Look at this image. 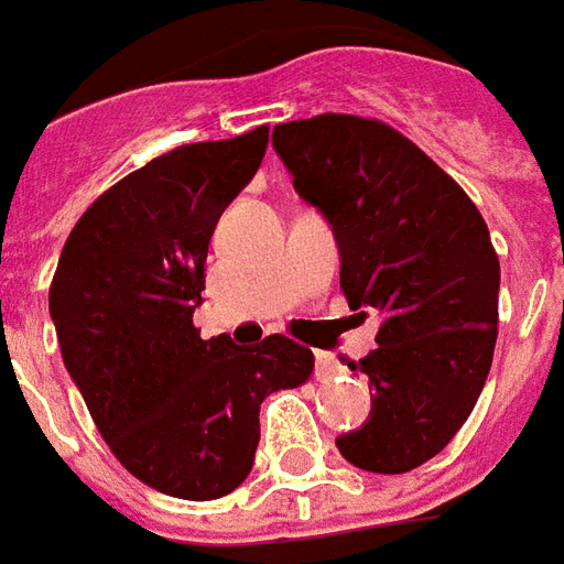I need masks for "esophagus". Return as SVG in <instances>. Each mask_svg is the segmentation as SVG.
I'll return each instance as SVG.
<instances>
[{"instance_id":"esophagus-1","label":"esophagus","mask_w":564,"mask_h":564,"mask_svg":"<svg viewBox=\"0 0 564 564\" xmlns=\"http://www.w3.org/2000/svg\"><path fill=\"white\" fill-rule=\"evenodd\" d=\"M343 372V367H339V360L333 355H327V351H315V376L322 378V381H327V378L339 376Z\"/></svg>"}]
</instances>
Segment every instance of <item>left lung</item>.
<instances>
[{
	"mask_svg": "<svg viewBox=\"0 0 564 564\" xmlns=\"http://www.w3.org/2000/svg\"><path fill=\"white\" fill-rule=\"evenodd\" d=\"M297 195L339 246L351 310L381 327L357 367L369 417L336 438L357 468L402 475L433 459L475 409L499 330V258L463 188L378 119L322 113L273 129Z\"/></svg>",
	"mask_w": 564,
	"mask_h": 564,
	"instance_id": "obj_1",
	"label": "left lung"
}]
</instances>
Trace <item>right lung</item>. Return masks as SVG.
<instances>
[{
	"instance_id": "1",
	"label": "right lung",
	"mask_w": 564,
	"mask_h": 564,
	"mask_svg": "<svg viewBox=\"0 0 564 564\" xmlns=\"http://www.w3.org/2000/svg\"><path fill=\"white\" fill-rule=\"evenodd\" d=\"M270 129L188 143L110 186L74 225L51 285L63 364L98 433L152 490L209 501L252 471L258 412L310 378L285 336L237 348L200 339L204 264L216 221L261 167Z\"/></svg>"
}]
</instances>
